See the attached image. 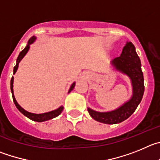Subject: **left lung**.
<instances>
[{"mask_svg": "<svg viewBox=\"0 0 160 160\" xmlns=\"http://www.w3.org/2000/svg\"><path fill=\"white\" fill-rule=\"evenodd\" d=\"M116 69L130 77L133 87V96L128 102L118 109L109 112H98L88 108L90 116L98 122L107 124H116L130 117L141 102L144 92L143 75L141 70V62L132 42L123 47L120 57L112 60Z\"/></svg>", "mask_w": 160, "mask_h": 160, "instance_id": "left-lung-1", "label": "left lung"}]
</instances>
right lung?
<instances>
[{
  "label": "right lung",
  "mask_w": 160,
  "mask_h": 160,
  "mask_svg": "<svg viewBox=\"0 0 160 160\" xmlns=\"http://www.w3.org/2000/svg\"><path fill=\"white\" fill-rule=\"evenodd\" d=\"M35 40H36L35 37H31V38L28 40V45H27L26 47H25V48H24V49L21 52H20L19 56H18V57H17V64H16V66L14 67V68H13V74L16 72H17V68H18V64H19V62L21 60V59L24 57V55H25V54L27 53V52L28 51V48H29V44H31L32 43L35 41ZM74 87H75V83H73L72 84L71 88H70L69 92H71V91L74 88ZM11 92H12V100H13V102H14V103H15L16 107L17 108V109H18V110H19L23 115H24V116H27L28 118H29V119H32V120H33V121L43 122V121H46V120H48V119H53V118H55V117H57V116H58L59 115H60V113L62 112L63 109H64V108L61 106V107H60L58 109H57V110L52 111V112H47V113H42V114H34V113H30V112H26L25 110H24V109H23L22 108H21V106L18 104V103H17V100H15V97H14L13 77H12V79H11Z\"/></svg>",
  "instance_id": "add662e5"
}]
</instances>
